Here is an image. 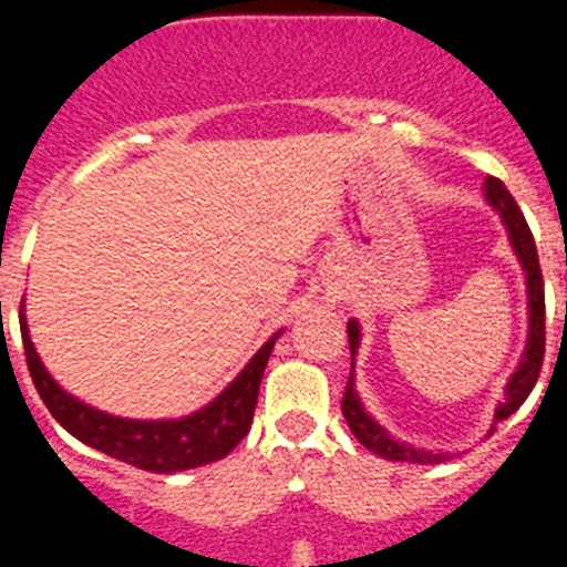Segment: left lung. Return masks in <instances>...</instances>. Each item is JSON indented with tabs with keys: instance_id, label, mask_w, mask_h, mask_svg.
Listing matches in <instances>:
<instances>
[{
	"instance_id": "obj_1",
	"label": "left lung",
	"mask_w": 567,
	"mask_h": 567,
	"mask_svg": "<svg viewBox=\"0 0 567 567\" xmlns=\"http://www.w3.org/2000/svg\"><path fill=\"white\" fill-rule=\"evenodd\" d=\"M485 198H488L491 207L497 209L499 218H503L505 229H508L511 247H514L519 264H523L525 284H528V343H525V354L523 360H519L517 372L511 374L508 385H505V400L497 405V412H494V420H505L525 403L530 389L537 385L539 372H543L545 289H543V269H539L537 244H534V235H530L523 209L517 207V202L511 198V193L505 189V184L499 182V178H485ZM346 332H349V349H352V369H354V352H358V346H360L358 320H349V323H346ZM340 409H343L346 423H349L352 434L358 437V443L365 445V449L378 454V457L394 460V463H417V465L445 463V460L452 457V454H445V452H425V449H414V445L398 443V440L389 437V432H385L383 425L374 423V420L365 414L363 403H360L358 392H354L352 374H349V383H346Z\"/></svg>"
}]
</instances>
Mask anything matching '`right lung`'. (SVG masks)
I'll use <instances>...</instances> for the list:
<instances>
[{
	"instance_id": "1",
	"label": "right lung",
	"mask_w": 567,
	"mask_h": 567,
	"mask_svg": "<svg viewBox=\"0 0 567 567\" xmlns=\"http://www.w3.org/2000/svg\"><path fill=\"white\" fill-rule=\"evenodd\" d=\"M19 327H22L30 378H33V385L50 414L90 449H99L110 457L135 465V468L153 471V474H173V471L215 463V460L227 457L235 445L247 437L255 405H258L260 378H264L267 360L280 334H272L260 346L258 354L244 365V372L213 403L204 405L202 412L182 420H124L99 412L93 405L64 392L39 360L22 309H19Z\"/></svg>"
}]
</instances>
